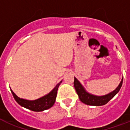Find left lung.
Wrapping results in <instances>:
<instances>
[{
  "mask_svg": "<svg viewBox=\"0 0 130 130\" xmlns=\"http://www.w3.org/2000/svg\"><path fill=\"white\" fill-rule=\"evenodd\" d=\"M123 83V79L119 84L117 88L115 90L113 91L112 92L109 93V94L103 96H94V95L90 94L89 93L86 92L85 90L84 89L81 84L79 83V81L77 80L75 77H74V87H75L76 92L78 94V96L79 98V100L84 104H86L88 105H92V106H101L107 104L111 99H112L115 96L116 94L119 91L121 88V86Z\"/></svg>",
  "mask_w": 130,
  "mask_h": 130,
  "instance_id": "8db88e82",
  "label": "left lung"
}]
</instances>
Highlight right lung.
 <instances>
[{
  "label": "right lung",
  "mask_w": 130,
  "mask_h": 130,
  "mask_svg": "<svg viewBox=\"0 0 130 130\" xmlns=\"http://www.w3.org/2000/svg\"><path fill=\"white\" fill-rule=\"evenodd\" d=\"M61 82L62 81L60 82L48 94L46 95L40 99L35 100V101H27L25 99H20L17 96H16V94L13 91H11L14 99L19 105L25 107L26 109H29L31 111L38 112V111H44V110H46V109L53 107V105L55 104V99L57 97V90H58V88Z\"/></svg>",
  "instance_id": "obj_1"
}]
</instances>
